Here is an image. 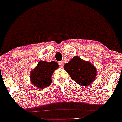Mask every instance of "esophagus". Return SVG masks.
Masks as SVG:
<instances>
[{
    "label": "esophagus",
    "mask_w": 122,
    "mask_h": 122,
    "mask_svg": "<svg viewBox=\"0 0 122 122\" xmlns=\"http://www.w3.org/2000/svg\"><path fill=\"white\" fill-rule=\"evenodd\" d=\"M59 66H60V67H61V68H62V67H64V62H62V61L59 62Z\"/></svg>",
    "instance_id": "obj_1"
}]
</instances>
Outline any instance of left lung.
Returning a JSON list of instances; mask_svg holds the SVG:
<instances>
[{"label":"left lung","instance_id":"obj_1","mask_svg":"<svg viewBox=\"0 0 122 122\" xmlns=\"http://www.w3.org/2000/svg\"><path fill=\"white\" fill-rule=\"evenodd\" d=\"M64 68L70 77L81 86L89 85L96 77L97 70L94 65L78 56H74L69 62L65 64Z\"/></svg>","mask_w":122,"mask_h":122}]
</instances>
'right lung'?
Wrapping results in <instances>:
<instances>
[{
    "mask_svg": "<svg viewBox=\"0 0 122 122\" xmlns=\"http://www.w3.org/2000/svg\"><path fill=\"white\" fill-rule=\"evenodd\" d=\"M58 67V64L55 61L47 62L41 61L37 67L31 72V83L41 89L48 87L52 82L51 77L53 73Z\"/></svg>",
    "mask_w": 122,
    "mask_h": 122,
    "instance_id": "obj_1",
    "label": "right lung"
}]
</instances>
